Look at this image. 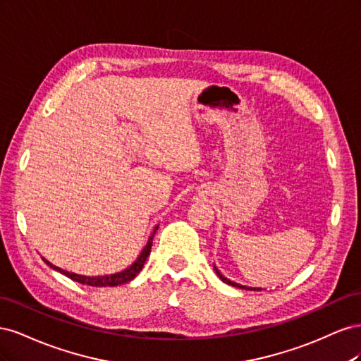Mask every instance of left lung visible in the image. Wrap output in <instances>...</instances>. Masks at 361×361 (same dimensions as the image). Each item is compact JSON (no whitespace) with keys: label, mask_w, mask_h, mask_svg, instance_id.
Segmentation results:
<instances>
[{"label":"left lung","mask_w":361,"mask_h":361,"mask_svg":"<svg viewBox=\"0 0 361 361\" xmlns=\"http://www.w3.org/2000/svg\"><path fill=\"white\" fill-rule=\"evenodd\" d=\"M215 272L218 274V277H220L224 283H227V285H232V286H235V288H241V289H251V290H256V289H253V288H247V286H241V285H238V283H233V281H231L228 279H226V277H223L221 274H220V271H218L216 268H215ZM260 290V289H259Z\"/></svg>","instance_id":"left-lung-1"}]
</instances>
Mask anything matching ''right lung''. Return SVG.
<instances>
[{"instance_id":"1","label":"right lung","mask_w":361,"mask_h":361,"mask_svg":"<svg viewBox=\"0 0 361 361\" xmlns=\"http://www.w3.org/2000/svg\"><path fill=\"white\" fill-rule=\"evenodd\" d=\"M152 239H154V236H150L147 245L145 247L143 253L140 255V257L134 262L133 265H130L128 269H125L123 272H117V274H113V276H102V277H85V276H78V274H73V272H68V271H63L60 269L59 267H54L51 265L48 260H45L47 264L54 268L56 271L61 272V274L68 276L69 279L78 281V283H82V285H89V286H96V288H105V286H117V285H123V283H128L133 279H135L138 276V272L143 269L145 267V262L147 259V256L150 255V250H152Z\"/></svg>"}]
</instances>
